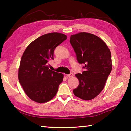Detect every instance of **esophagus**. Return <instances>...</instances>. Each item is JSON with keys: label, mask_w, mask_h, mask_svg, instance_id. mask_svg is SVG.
<instances>
[{"label": "esophagus", "mask_w": 131, "mask_h": 131, "mask_svg": "<svg viewBox=\"0 0 131 131\" xmlns=\"http://www.w3.org/2000/svg\"><path fill=\"white\" fill-rule=\"evenodd\" d=\"M74 76V74L73 73H70V74H67L66 75V77L68 78H71Z\"/></svg>", "instance_id": "1"}]
</instances>
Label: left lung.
<instances>
[{
  "instance_id": "8db88e82",
  "label": "left lung",
  "mask_w": 131,
  "mask_h": 131,
  "mask_svg": "<svg viewBox=\"0 0 131 131\" xmlns=\"http://www.w3.org/2000/svg\"><path fill=\"white\" fill-rule=\"evenodd\" d=\"M70 43L79 63L85 71L77 74L79 84L75 96L84 100L95 98L104 88L112 69V56L106 44L97 36L87 32L71 35Z\"/></svg>"
}]
</instances>
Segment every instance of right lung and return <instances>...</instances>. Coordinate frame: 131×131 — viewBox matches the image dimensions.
<instances>
[{"label":"right lung","instance_id":"obj_1","mask_svg":"<svg viewBox=\"0 0 131 131\" xmlns=\"http://www.w3.org/2000/svg\"><path fill=\"white\" fill-rule=\"evenodd\" d=\"M66 38L62 33H48L36 39L25 50L18 69V79L32 101L44 103L56 94L63 75L50 70L48 62L54 59L56 47Z\"/></svg>","mask_w":131,"mask_h":131}]
</instances>
